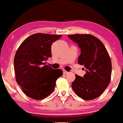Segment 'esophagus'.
<instances>
[{
	"label": "esophagus",
	"mask_w": 123,
	"mask_h": 123,
	"mask_svg": "<svg viewBox=\"0 0 123 123\" xmlns=\"http://www.w3.org/2000/svg\"><path fill=\"white\" fill-rule=\"evenodd\" d=\"M63 73H64V74H67L68 73V72L65 71V69H63Z\"/></svg>",
	"instance_id": "1"
}]
</instances>
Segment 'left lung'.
I'll use <instances>...</instances> for the list:
<instances>
[{
	"label": "left lung",
	"mask_w": 123,
	"mask_h": 123,
	"mask_svg": "<svg viewBox=\"0 0 123 123\" xmlns=\"http://www.w3.org/2000/svg\"><path fill=\"white\" fill-rule=\"evenodd\" d=\"M68 37L81 48L78 63L86 69L84 77L75 75L72 90L85 100L96 98L110 82L112 65L109 54L103 42L92 35H69Z\"/></svg>",
	"instance_id": "obj_1"
}]
</instances>
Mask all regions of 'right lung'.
I'll return each mask as SVG.
<instances>
[{
	"label": "right lung",
	"instance_id": "right-lung-1",
	"mask_svg": "<svg viewBox=\"0 0 123 123\" xmlns=\"http://www.w3.org/2000/svg\"><path fill=\"white\" fill-rule=\"evenodd\" d=\"M61 37L35 33L18 48L14 58L16 81L24 94L31 98L39 100L47 97L62 75L61 69H54L45 62L51 57L52 44Z\"/></svg>",
	"mask_w": 123,
	"mask_h": 123
}]
</instances>
